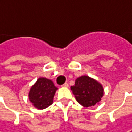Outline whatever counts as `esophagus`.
<instances>
[{"instance_id":"1","label":"esophagus","mask_w":132,"mask_h":132,"mask_svg":"<svg viewBox=\"0 0 132 132\" xmlns=\"http://www.w3.org/2000/svg\"><path fill=\"white\" fill-rule=\"evenodd\" d=\"M61 86H62V87H68V82H65V83H64Z\"/></svg>"}]
</instances>
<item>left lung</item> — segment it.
Segmentation results:
<instances>
[{
    "label": "left lung",
    "instance_id": "1",
    "mask_svg": "<svg viewBox=\"0 0 132 132\" xmlns=\"http://www.w3.org/2000/svg\"><path fill=\"white\" fill-rule=\"evenodd\" d=\"M71 89L77 101L86 108L94 107L98 104L104 95L101 84L88 76L78 77Z\"/></svg>",
    "mask_w": 132,
    "mask_h": 132
}]
</instances>
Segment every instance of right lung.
<instances>
[{
	"label": "right lung",
	"instance_id": "obj_1",
	"mask_svg": "<svg viewBox=\"0 0 132 132\" xmlns=\"http://www.w3.org/2000/svg\"><path fill=\"white\" fill-rule=\"evenodd\" d=\"M57 89L52 80L43 77L39 78L31 88L28 97L35 108L42 110L52 104Z\"/></svg>",
	"mask_w": 132,
	"mask_h": 132
}]
</instances>
